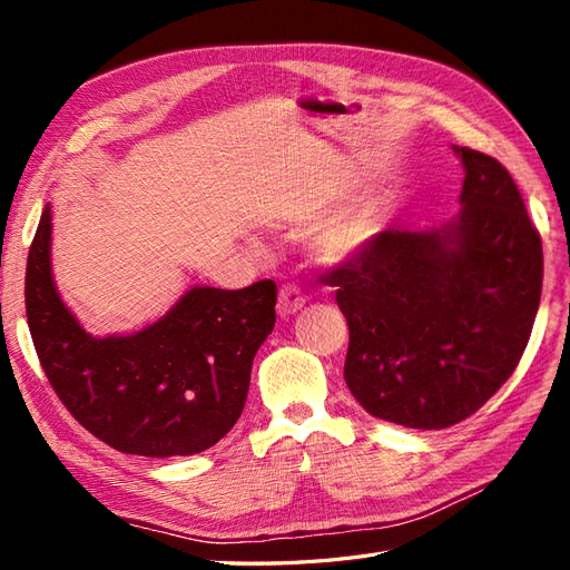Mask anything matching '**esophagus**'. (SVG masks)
Masks as SVG:
<instances>
[{"instance_id": "esophagus-1", "label": "esophagus", "mask_w": 570, "mask_h": 570, "mask_svg": "<svg viewBox=\"0 0 570 570\" xmlns=\"http://www.w3.org/2000/svg\"><path fill=\"white\" fill-rule=\"evenodd\" d=\"M304 302H306V295L297 283H285L281 287V292H278V312H281V316H289V314L299 312Z\"/></svg>"}]
</instances>
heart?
<instances>
[{
    "instance_id": "heart-1",
    "label": "heart",
    "mask_w": 570,
    "mask_h": 570,
    "mask_svg": "<svg viewBox=\"0 0 570 570\" xmlns=\"http://www.w3.org/2000/svg\"><path fill=\"white\" fill-rule=\"evenodd\" d=\"M377 230H381L377 214L373 209H358L327 226L316 239V249L323 258H342L364 247Z\"/></svg>"
}]
</instances>
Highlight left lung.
I'll return each instance as SVG.
<instances>
[{
	"mask_svg": "<svg viewBox=\"0 0 570 570\" xmlns=\"http://www.w3.org/2000/svg\"><path fill=\"white\" fill-rule=\"evenodd\" d=\"M463 209L435 233L383 230L325 273L350 325L344 381L371 416L440 430L502 387L542 295V239L509 170L454 147Z\"/></svg>",
	"mask_w": 570,
	"mask_h": 570,
	"instance_id": "obj_1",
	"label": "left lung"
}]
</instances>
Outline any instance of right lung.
Listing matches in <instances>:
<instances>
[{"instance_id":"obj_1","label":"right lung","mask_w":570,"mask_h":570,"mask_svg":"<svg viewBox=\"0 0 570 570\" xmlns=\"http://www.w3.org/2000/svg\"><path fill=\"white\" fill-rule=\"evenodd\" d=\"M45 209L26 266V316L49 385L68 413L114 450L189 456L230 433L247 402L256 350L275 325L273 281L193 287L126 337H92L57 295Z\"/></svg>"}]
</instances>
